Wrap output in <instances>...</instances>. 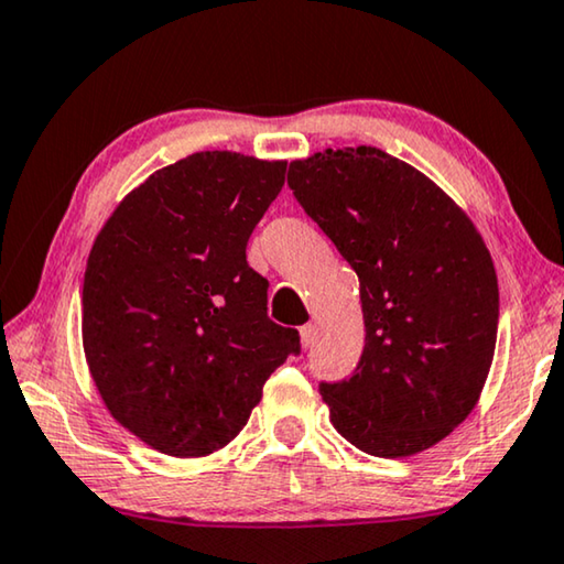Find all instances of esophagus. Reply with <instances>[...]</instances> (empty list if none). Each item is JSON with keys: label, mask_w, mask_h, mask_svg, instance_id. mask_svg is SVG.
Instances as JSON below:
<instances>
[{"label": "esophagus", "mask_w": 564, "mask_h": 564, "mask_svg": "<svg viewBox=\"0 0 564 564\" xmlns=\"http://www.w3.org/2000/svg\"><path fill=\"white\" fill-rule=\"evenodd\" d=\"M301 344H304V349H308V347H314V341H316V329L311 324H306V326H301Z\"/></svg>", "instance_id": "34e87169"}]
</instances>
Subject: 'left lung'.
<instances>
[{"mask_svg":"<svg viewBox=\"0 0 564 564\" xmlns=\"http://www.w3.org/2000/svg\"><path fill=\"white\" fill-rule=\"evenodd\" d=\"M289 187L359 275L365 349L322 382L332 423L377 458L413 456L474 410L499 329V283L474 223L382 149L291 162Z\"/></svg>","mask_w":564,"mask_h":564,"instance_id":"left-lung-1","label":"left lung"}]
</instances>
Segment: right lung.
Returning <instances> with one entry per match:
<instances>
[{
    "label": "right lung",
    "mask_w": 564,
    "mask_h": 564,
    "mask_svg": "<svg viewBox=\"0 0 564 564\" xmlns=\"http://www.w3.org/2000/svg\"><path fill=\"white\" fill-rule=\"evenodd\" d=\"M285 162L199 151L131 192L83 279V347L106 408L166 456L197 458L246 427L263 384L301 351L268 318L246 260Z\"/></svg>",
    "instance_id": "obj_1"
}]
</instances>
